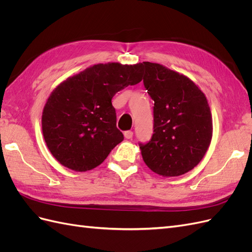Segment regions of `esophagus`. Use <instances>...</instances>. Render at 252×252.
I'll list each match as a JSON object with an SVG mask.
<instances>
[{"label":"esophagus","mask_w":252,"mask_h":252,"mask_svg":"<svg viewBox=\"0 0 252 252\" xmlns=\"http://www.w3.org/2000/svg\"><path fill=\"white\" fill-rule=\"evenodd\" d=\"M124 136L126 139H131L133 136V132L131 130H127L124 132Z\"/></svg>","instance_id":"34e87169"}]
</instances>
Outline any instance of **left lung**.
Listing matches in <instances>:
<instances>
[{"label":"left lung","mask_w":252,"mask_h":252,"mask_svg":"<svg viewBox=\"0 0 252 252\" xmlns=\"http://www.w3.org/2000/svg\"><path fill=\"white\" fill-rule=\"evenodd\" d=\"M144 86L155 101L154 134L140 143L145 164L163 177H178L199 164L212 138L210 107L186 75L161 64L143 62Z\"/></svg>","instance_id":"left-lung-1"}]
</instances>
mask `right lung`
I'll return each instance as SVG.
<instances>
[{
  "label": "right lung",
  "mask_w": 252,
  "mask_h": 252,
  "mask_svg": "<svg viewBox=\"0 0 252 252\" xmlns=\"http://www.w3.org/2000/svg\"><path fill=\"white\" fill-rule=\"evenodd\" d=\"M143 64L94 65L68 78L44 106L42 130L51 155L74 171L102 164L124 140L111 100L118 91L142 81Z\"/></svg>",
  "instance_id": "obj_1"
}]
</instances>
